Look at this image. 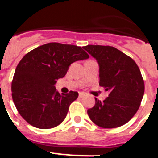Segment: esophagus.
Here are the masks:
<instances>
[{
    "label": "esophagus",
    "instance_id": "1",
    "mask_svg": "<svg viewBox=\"0 0 158 158\" xmlns=\"http://www.w3.org/2000/svg\"><path fill=\"white\" fill-rule=\"evenodd\" d=\"M85 96V94L83 93V92H79V98H82V97H83Z\"/></svg>",
    "mask_w": 158,
    "mask_h": 158
}]
</instances>
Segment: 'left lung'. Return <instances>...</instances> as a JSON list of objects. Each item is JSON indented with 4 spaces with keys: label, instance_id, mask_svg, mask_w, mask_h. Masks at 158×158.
<instances>
[{
    "label": "left lung",
    "instance_id": "1",
    "mask_svg": "<svg viewBox=\"0 0 158 158\" xmlns=\"http://www.w3.org/2000/svg\"><path fill=\"white\" fill-rule=\"evenodd\" d=\"M83 48L99 64V85L110 92L103 101L95 98L88 114L96 125L115 128L129 122L139 110L144 92L140 70L132 58L112 46Z\"/></svg>",
    "mask_w": 158,
    "mask_h": 158
}]
</instances>
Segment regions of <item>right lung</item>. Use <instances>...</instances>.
Wrapping results in <instances>:
<instances>
[{
  "label": "right lung",
  "instance_id": "1",
  "mask_svg": "<svg viewBox=\"0 0 158 158\" xmlns=\"http://www.w3.org/2000/svg\"><path fill=\"white\" fill-rule=\"evenodd\" d=\"M88 57L81 47L60 43L45 44L27 52L18 64L11 85L13 101L24 120L40 129L61 124L79 93L60 94L55 83L70 64Z\"/></svg>",
  "mask_w": 158,
  "mask_h": 158
}]
</instances>
